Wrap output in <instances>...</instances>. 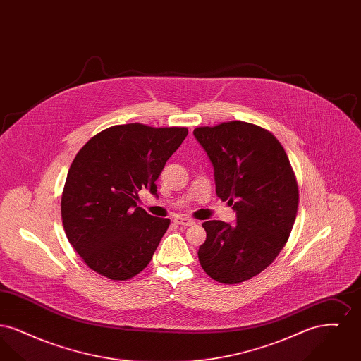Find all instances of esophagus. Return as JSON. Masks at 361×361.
Instances as JSON below:
<instances>
[{
    "label": "esophagus",
    "mask_w": 361,
    "mask_h": 361,
    "mask_svg": "<svg viewBox=\"0 0 361 361\" xmlns=\"http://www.w3.org/2000/svg\"><path fill=\"white\" fill-rule=\"evenodd\" d=\"M174 222L177 224H180V226H184V227H188V226H193V224H195V221H193V219H189L187 216H178V218H176Z\"/></svg>",
    "instance_id": "esophagus-1"
}]
</instances>
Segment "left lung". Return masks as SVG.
I'll return each mask as SVG.
<instances>
[{"mask_svg":"<svg viewBox=\"0 0 361 361\" xmlns=\"http://www.w3.org/2000/svg\"><path fill=\"white\" fill-rule=\"evenodd\" d=\"M193 135L215 171L216 195L237 212V224L207 221L197 256L207 275L224 284L246 281L268 268L290 238L299 189L281 143L246 121L197 127Z\"/></svg>","mask_w":361,"mask_h":361,"instance_id":"left-lung-1","label":"left lung"}]
</instances>
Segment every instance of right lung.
<instances>
[{
	"mask_svg": "<svg viewBox=\"0 0 361 361\" xmlns=\"http://www.w3.org/2000/svg\"><path fill=\"white\" fill-rule=\"evenodd\" d=\"M187 135V127L119 124L90 137L77 153L61 214L68 240L92 271L128 280L152 261L171 219L137 207V192L157 195L155 180Z\"/></svg>",
	"mask_w": 361,
	"mask_h": 361,
	"instance_id": "obj_1",
	"label": "right lung"
}]
</instances>
